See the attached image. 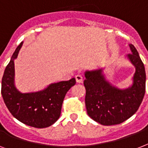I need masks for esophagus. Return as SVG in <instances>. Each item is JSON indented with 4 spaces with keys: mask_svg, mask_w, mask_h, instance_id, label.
I'll return each mask as SVG.
<instances>
[{
    "mask_svg": "<svg viewBox=\"0 0 148 148\" xmlns=\"http://www.w3.org/2000/svg\"><path fill=\"white\" fill-rule=\"evenodd\" d=\"M75 79H76V82L77 83H81L82 81H83V77L80 74H77L75 76Z\"/></svg>",
    "mask_w": 148,
    "mask_h": 148,
    "instance_id": "1",
    "label": "esophagus"
}]
</instances>
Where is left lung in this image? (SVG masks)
<instances>
[{
	"mask_svg": "<svg viewBox=\"0 0 148 148\" xmlns=\"http://www.w3.org/2000/svg\"><path fill=\"white\" fill-rule=\"evenodd\" d=\"M131 53L125 59L135 68L131 84L126 88L114 85L106 77L104 67L84 72L85 105L88 116L105 126L119 124L138 110L145 93L146 74L139 53L133 45H129Z\"/></svg>",
	"mask_w": 148,
	"mask_h": 148,
	"instance_id": "left-lung-1",
	"label": "left lung"
}]
</instances>
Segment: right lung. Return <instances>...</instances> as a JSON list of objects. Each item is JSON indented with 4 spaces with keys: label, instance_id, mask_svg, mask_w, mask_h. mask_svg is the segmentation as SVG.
<instances>
[{
    "label": "right lung",
    "instance_id": "right-lung-1",
    "mask_svg": "<svg viewBox=\"0 0 148 148\" xmlns=\"http://www.w3.org/2000/svg\"><path fill=\"white\" fill-rule=\"evenodd\" d=\"M23 43L17 46L4 70L1 95L8 109L16 119L28 126L45 128L58 120L65 95L76 81L73 77L69 81L50 84L39 91L21 92L15 86L14 60Z\"/></svg>",
    "mask_w": 148,
    "mask_h": 148
}]
</instances>
